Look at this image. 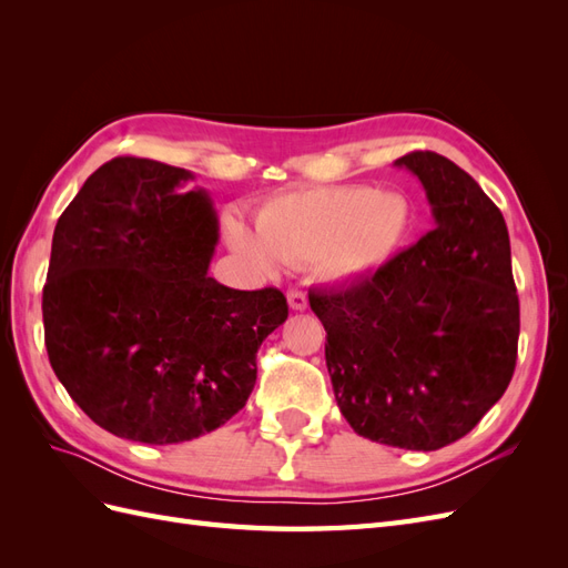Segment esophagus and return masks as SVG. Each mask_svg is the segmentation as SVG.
Instances as JSON below:
<instances>
[{
  "mask_svg": "<svg viewBox=\"0 0 568 568\" xmlns=\"http://www.w3.org/2000/svg\"><path fill=\"white\" fill-rule=\"evenodd\" d=\"M286 301H288L291 311H296V313H303L305 307H307V298H305L303 291H298V288H288Z\"/></svg>",
  "mask_w": 568,
  "mask_h": 568,
  "instance_id": "1",
  "label": "esophagus"
}]
</instances>
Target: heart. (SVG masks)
<instances>
[{
  "label": "heart",
  "mask_w": 568,
  "mask_h": 568,
  "mask_svg": "<svg viewBox=\"0 0 568 568\" xmlns=\"http://www.w3.org/2000/svg\"><path fill=\"white\" fill-rule=\"evenodd\" d=\"M257 230L242 217L225 220L234 253L263 272L317 265L332 282H351L382 267L405 242L412 211L405 196L367 184L315 186L270 199Z\"/></svg>",
  "instance_id": "1"
}]
</instances>
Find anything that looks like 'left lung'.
I'll use <instances>...</instances> for the list:
<instances>
[{"instance_id": "left-lung-1", "label": "left lung", "mask_w": 568, "mask_h": 568, "mask_svg": "<svg viewBox=\"0 0 568 568\" xmlns=\"http://www.w3.org/2000/svg\"><path fill=\"white\" fill-rule=\"evenodd\" d=\"M415 175L434 230L372 277L311 291L326 369L353 432L405 450L455 443L503 398L519 343V296L500 209L434 151L393 163Z\"/></svg>"}]
</instances>
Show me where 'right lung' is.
I'll use <instances>...</instances> for the list:
<instances>
[{
    "label": "right lung",
    "mask_w": 568,
    "mask_h": 568,
    "mask_svg": "<svg viewBox=\"0 0 568 568\" xmlns=\"http://www.w3.org/2000/svg\"><path fill=\"white\" fill-rule=\"evenodd\" d=\"M184 168L120 156L63 211L42 291L49 363L113 436L170 445L248 400L255 353L288 317L282 291L217 284L213 199Z\"/></svg>",
    "instance_id": "add662e5"
}]
</instances>
